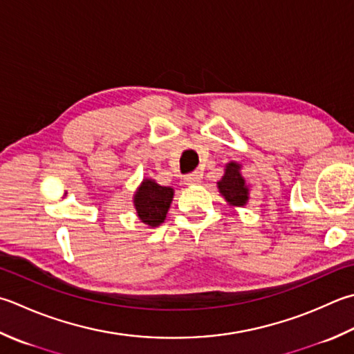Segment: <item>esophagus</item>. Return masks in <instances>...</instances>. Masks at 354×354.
Returning <instances> with one entry per match:
<instances>
[{"instance_id":"esophagus-1","label":"esophagus","mask_w":354,"mask_h":354,"mask_svg":"<svg viewBox=\"0 0 354 354\" xmlns=\"http://www.w3.org/2000/svg\"><path fill=\"white\" fill-rule=\"evenodd\" d=\"M201 178H203V175H201L199 171H193V173H190V175H187L184 178V183L187 185H195V184L201 183Z\"/></svg>"}]
</instances>
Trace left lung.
I'll return each mask as SVG.
<instances>
[{
  "label": "left lung",
  "instance_id": "obj_1",
  "mask_svg": "<svg viewBox=\"0 0 354 354\" xmlns=\"http://www.w3.org/2000/svg\"><path fill=\"white\" fill-rule=\"evenodd\" d=\"M218 189L232 207H242L247 204L248 187L244 176L241 175V164L232 161L225 165L224 176L218 181Z\"/></svg>",
  "mask_w": 354,
  "mask_h": 354
}]
</instances>
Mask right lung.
<instances>
[{"label":"right lung","instance_id":"obj_1","mask_svg":"<svg viewBox=\"0 0 354 354\" xmlns=\"http://www.w3.org/2000/svg\"><path fill=\"white\" fill-rule=\"evenodd\" d=\"M173 189L156 184L155 179L145 178L133 196V205L138 218L149 227H158L164 223L173 201Z\"/></svg>","mask_w":354,"mask_h":354}]
</instances>
